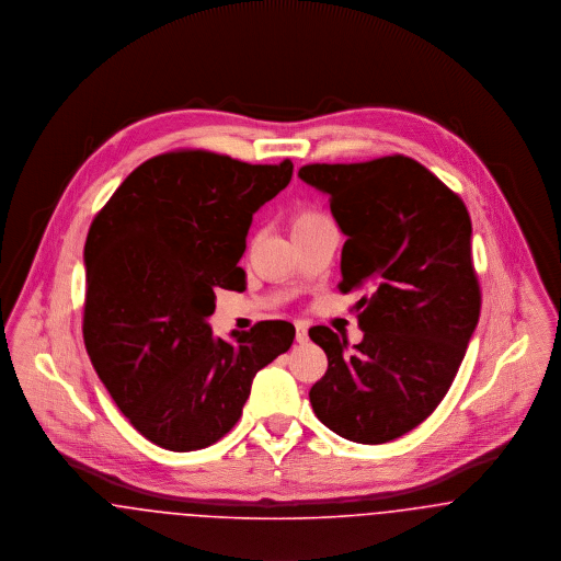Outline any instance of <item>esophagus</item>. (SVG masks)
Returning a JSON list of instances; mask_svg holds the SVG:
<instances>
[{
  "label": "esophagus",
  "instance_id": "esophagus-1",
  "mask_svg": "<svg viewBox=\"0 0 561 561\" xmlns=\"http://www.w3.org/2000/svg\"><path fill=\"white\" fill-rule=\"evenodd\" d=\"M295 340H297L299 344H306V342H308V324H295Z\"/></svg>",
  "mask_w": 561,
  "mask_h": 561
}]
</instances>
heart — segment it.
Instances as JSON below:
<instances>
[{
    "instance_id": "1",
    "label": "heart",
    "mask_w": 561,
    "mask_h": 561,
    "mask_svg": "<svg viewBox=\"0 0 561 561\" xmlns=\"http://www.w3.org/2000/svg\"><path fill=\"white\" fill-rule=\"evenodd\" d=\"M323 213L314 210V208H297L294 215V221H291V228L299 230V228H306V226H312V224H319L324 221Z\"/></svg>"
}]
</instances>
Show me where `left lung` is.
<instances>
[{
	"mask_svg": "<svg viewBox=\"0 0 561 561\" xmlns=\"http://www.w3.org/2000/svg\"><path fill=\"white\" fill-rule=\"evenodd\" d=\"M297 175L329 196L346 237L340 291L363 294L353 351L329 327L308 331L329 360L312 410L348 442H392L442 403L479 321L469 210L408 156L306 164Z\"/></svg>",
	"mask_w": 561,
	"mask_h": 561,
	"instance_id": "obj_1",
	"label": "left lung"
}]
</instances>
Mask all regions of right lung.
<instances>
[{"label":"right lung","mask_w":561,"mask_h":561,"mask_svg":"<svg viewBox=\"0 0 561 561\" xmlns=\"http://www.w3.org/2000/svg\"><path fill=\"white\" fill-rule=\"evenodd\" d=\"M291 175V160L181 149L137 167L92 219L84 344L119 412L164 449L230 433L255 374L294 344L287 321L232 331V344L207 323L217 287L244 291L238 262L253 213Z\"/></svg>","instance_id":"right-lung-1"}]
</instances>
